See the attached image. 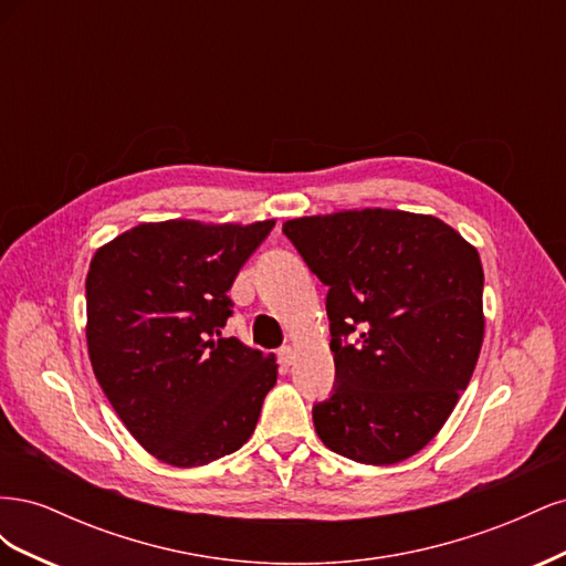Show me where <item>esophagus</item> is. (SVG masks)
Returning a JSON list of instances; mask_svg holds the SVG:
<instances>
[{
	"label": "esophagus",
	"instance_id": "34e87169",
	"mask_svg": "<svg viewBox=\"0 0 566 566\" xmlns=\"http://www.w3.org/2000/svg\"><path fill=\"white\" fill-rule=\"evenodd\" d=\"M295 358H297V354H295V349L293 347H281L279 349V361H281V366L283 368H287V366H293L295 364Z\"/></svg>",
	"mask_w": 566,
	"mask_h": 566
}]
</instances>
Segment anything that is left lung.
<instances>
[{
    "label": "left lung",
    "instance_id": "8db88e82",
    "mask_svg": "<svg viewBox=\"0 0 566 566\" xmlns=\"http://www.w3.org/2000/svg\"><path fill=\"white\" fill-rule=\"evenodd\" d=\"M283 233L331 287L337 387L314 406L316 434L361 465L416 455L453 413L482 352L476 248L432 214L382 208L287 219Z\"/></svg>",
    "mask_w": 566,
    "mask_h": 566
}]
</instances>
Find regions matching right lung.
Wrapping results in <instances>:
<instances>
[{
    "instance_id": "obj_1",
    "label": "right lung",
    "mask_w": 566,
    "mask_h": 566,
    "mask_svg": "<svg viewBox=\"0 0 566 566\" xmlns=\"http://www.w3.org/2000/svg\"><path fill=\"white\" fill-rule=\"evenodd\" d=\"M273 224L144 221L92 256L94 375L129 434L167 465L202 468L241 449L276 385V356L221 337L238 269Z\"/></svg>"
}]
</instances>
